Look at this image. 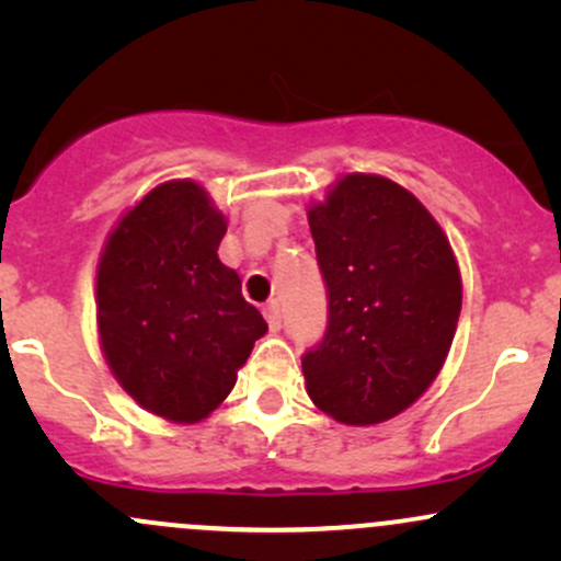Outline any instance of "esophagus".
Listing matches in <instances>:
<instances>
[{
    "mask_svg": "<svg viewBox=\"0 0 561 561\" xmlns=\"http://www.w3.org/2000/svg\"><path fill=\"white\" fill-rule=\"evenodd\" d=\"M263 317H266V321H268V327H272V332H276V330H282V306L276 300H272L268 302L266 308H263Z\"/></svg>",
    "mask_w": 561,
    "mask_h": 561,
    "instance_id": "obj_1",
    "label": "esophagus"
}]
</instances>
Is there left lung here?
I'll use <instances>...</instances> for the list:
<instances>
[{
	"instance_id": "left-lung-1",
	"label": "left lung",
	"mask_w": 561,
	"mask_h": 561,
	"mask_svg": "<svg viewBox=\"0 0 561 561\" xmlns=\"http://www.w3.org/2000/svg\"><path fill=\"white\" fill-rule=\"evenodd\" d=\"M327 330L302 353L311 401L345 424H377L433 385L461 311L454 250L409 190L347 173L308 210Z\"/></svg>"
}]
</instances>
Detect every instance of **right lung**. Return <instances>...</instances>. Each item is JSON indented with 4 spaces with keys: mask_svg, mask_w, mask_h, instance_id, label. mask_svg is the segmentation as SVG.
I'll return each mask as SVG.
<instances>
[{
    "mask_svg": "<svg viewBox=\"0 0 561 561\" xmlns=\"http://www.w3.org/2000/svg\"><path fill=\"white\" fill-rule=\"evenodd\" d=\"M224 216L195 182H165L121 218L96 268V324L139 405L199 422L229 396L268 324L218 261Z\"/></svg>",
    "mask_w": 561,
    "mask_h": 561,
    "instance_id": "right-lung-1",
    "label": "right lung"
}]
</instances>
